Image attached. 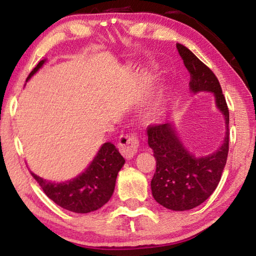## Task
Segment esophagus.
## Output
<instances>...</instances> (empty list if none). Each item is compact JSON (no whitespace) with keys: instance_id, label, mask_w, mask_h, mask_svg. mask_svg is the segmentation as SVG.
I'll list each match as a JSON object with an SVG mask.
<instances>
[{"instance_id":"1","label":"esophagus","mask_w":256,"mask_h":256,"mask_svg":"<svg viewBox=\"0 0 256 256\" xmlns=\"http://www.w3.org/2000/svg\"><path fill=\"white\" fill-rule=\"evenodd\" d=\"M138 138L136 134H122L118 138V149L124 158L131 159L138 152Z\"/></svg>"}]
</instances>
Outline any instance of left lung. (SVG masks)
Segmentation results:
<instances>
[{
	"label": "left lung",
	"instance_id": "8db88e82",
	"mask_svg": "<svg viewBox=\"0 0 256 256\" xmlns=\"http://www.w3.org/2000/svg\"><path fill=\"white\" fill-rule=\"evenodd\" d=\"M190 72L192 92H210L224 116L226 136L222 146L206 157L196 158L182 144L174 125H149L148 144L154 150L156 172L151 190L159 204L174 211L193 209L209 198L218 186L229 150V110L218 79L204 63L185 46L176 45Z\"/></svg>",
	"mask_w": 256,
	"mask_h": 256
}]
</instances>
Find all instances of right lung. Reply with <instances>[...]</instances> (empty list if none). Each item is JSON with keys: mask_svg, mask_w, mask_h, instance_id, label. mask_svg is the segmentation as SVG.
Returning <instances> with one entry per match:
<instances>
[{"mask_svg": "<svg viewBox=\"0 0 256 256\" xmlns=\"http://www.w3.org/2000/svg\"><path fill=\"white\" fill-rule=\"evenodd\" d=\"M45 60H40L37 64L30 72L27 80L40 70ZM124 162V158L112 142H106L102 146L86 172L71 180L52 183L34 172L30 174L37 180L46 196L56 204L76 214H88L98 210L110 200L114 192L118 174Z\"/></svg>", "mask_w": 256, "mask_h": 256, "instance_id": "add662e5", "label": "right lung"}]
</instances>
